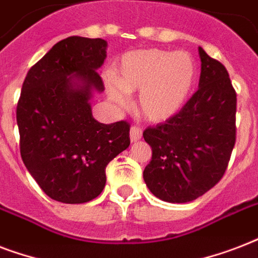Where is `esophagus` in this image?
<instances>
[{"label":"esophagus","instance_id":"obj_1","mask_svg":"<svg viewBox=\"0 0 258 258\" xmlns=\"http://www.w3.org/2000/svg\"><path fill=\"white\" fill-rule=\"evenodd\" d=\"M130 138L133 142H138L142 138V128H139L138 125H133L130 130Z\"/></svg>","mask_w":258,"mask_h":258}]
</instances>
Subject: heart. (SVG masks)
<instances>
[{
	"label": "heart",
	"instance_id": "heart-1",
	"mask_svg": "<svg viewBox=\"0 0 258 258\" xmlns=\"http://www.w3.org/2000/svg\"><path fill=\"white\" fill-rule=\"evenodd\" d=\"M196 79V61L187 52L137 49L121 56L115 78L107 79V91L119 105L127 104V92L141 91L142 115L151 121H165L183 108Z\"/></svg>",
	"mask_w": 258,
	"mask_h": 258
}]
</instances>
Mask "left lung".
<instances>
[{
	"instance_id": "8db88e82",
	"label": "left lung",
	"mask_w": 258,
	"mask_h": 258,
	"mask_svg": "<svg viewBox=\"0 0 258 258\" xmlns=\"http://www.w3.org/2000/svg\"><path fill=\"white\" fill-rule=\"evenodd\" d=\"M200 57V88L175 116L143 131L153 150L143 171L146 184L172 204L194 201L214 187L236 143V89L222 62L201 46Z\"/></svg>"
}]
</instances>
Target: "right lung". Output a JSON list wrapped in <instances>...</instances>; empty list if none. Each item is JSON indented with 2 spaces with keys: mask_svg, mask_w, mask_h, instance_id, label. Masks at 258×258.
Wrapping results in <instances>:
<instances>
[{
  "mask_svg": "<svg viewBox=\"0 0 258 258\" xmlns=\"http://www.w3.org/2000/svg\"><path fill=\"white\" fill-rule=\"evenodd\" d=\"M107 41L71 36L26 75L17 103L20 153L41 190L62 204H84L105 186V167L130 146V123L95 120L89 99Z\"/></svg>",
  "mask_w": 258,
  "mask_h": 258,
  "instance_id": "1",
  "label": "right lung"
}]
</instances>
